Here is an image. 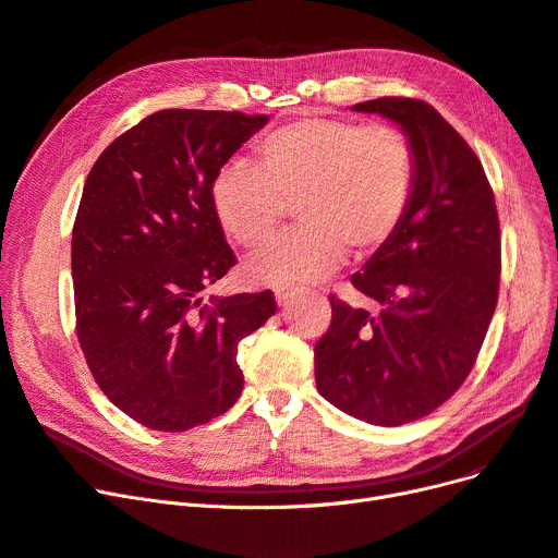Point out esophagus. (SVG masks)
I'll return each instance as SVG.
<instances>
[{
	"instance_id": "obj_1",
	"label": "esophagus",
	"mask_w": 558,
	"mask_h": 558,
	"mask_svg": "<svg viewBox=\"0 0 558 558\" xmlns=\"http://www.w3.org/2000/svg\"><path fill=\"white\" fill-rule=\"evenodd\" d=\"M296 294H299V290H294V287H278V290H276V301L280 305H284V303H290V299H294Z\"/></svg>"
}]
</instances>
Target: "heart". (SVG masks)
Here are the masks:
<instances>
[{"label": "heart", "instance_id": "heart-1", "mask_svg": "<svg viewBox=\"0 0 558 558\" xmlns=\"http://www.w3.org/2000/svg\"><path fill=\"white\" fill-rule=\"evenodd\" d=\"M416 156L386 123L305 117L255 144V168L216 174L211 206L222 232L245 251L271 239L294 204L301 227L245 264L253 282L322 280L347 251L369 257L393 241L409 211Z\"/></svg>", "mask_w": 558, "mask_h": 558}]
</instances>
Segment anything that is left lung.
<instances>
[{
  "label": "left lung",
  "instance_id": "left-lung-1",
  "mask_svg": "<svg viewBox=\"0 0 558 558\" xmlns=\"http://www.w3.org/2000/svg\"><path fill=\"white\" fill-rule=\"evenodd\" d=\"M354 110L400 123L416 183L393 241L352 276L379 313L328 299L315 379L344 414L393 427L441 407L478 359L499 301V214L478 156L429 102L386 96Z\"/></svg>",
  "mask_w": 558,
  "mask_h": 558
}]
</instances>
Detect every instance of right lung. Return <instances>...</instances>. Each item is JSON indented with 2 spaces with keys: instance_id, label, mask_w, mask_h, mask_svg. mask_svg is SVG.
<instances>
[{
  "instance_id": "obj_1",
  "label": "right lung",
  "mask_w": 558,
  "mask_h": 558,
  "mask_svg": "<svg viewBox=\"0 0 558 558\" xmlns=\"http://www.w3.org/2000/svg\"><path fill=\"white\" fill-rule=\"evenodd\" d=\"M266 119L154 112L85 181L71 243L75 333L98 388L144 427L185 432L225 414L243 390L236 347L278 307L271 290L204 301L236 264L214 179Z\"/></svg>"
}]
</instances>
